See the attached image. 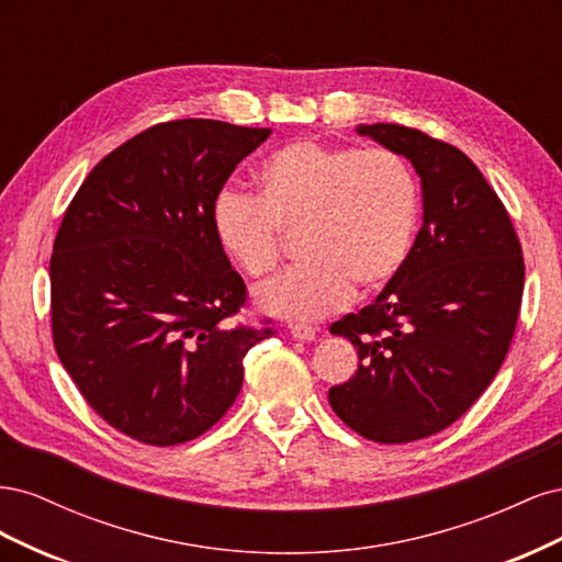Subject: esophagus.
Here are the masks:
<instances>
[{"mask_svg": "<svg viewBox=\"0 0 562 562\" xmlns=\"http://www.w3.org/2000/svg\"><path fill=\"white\" fill-rule=\"evenodd\" d=\"M288 330H291V335L295 339H304V342H310V339L316 337V328L307 326V323H291V326H288Z\"/></svg>", "mask_w": 562, "mask_h": 562, "instance_id": "obj_1", "label": "esophagus"}]
</instances>
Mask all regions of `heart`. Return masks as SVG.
Returning <instances> with one entry per match:
<instances>
[{
  "label": "heart",
  "mask_w": 562,
  "mask_h": 562,
  "mask_svg": "<svg viewBox=\"0 0 562 562\" xmlns=\"http://www.w3.org/2000/svg\"><path fill=\"white\" fill-rule=\"evenodd\" d=\"M252 180L255 199L227 192L215 201L220 248L260 279L281 260V229L302 227L307 258L255 291L260 310L318 318L345 307L353 288L370 295L398 277L415 244L422 196L396 151L297 140L267 155Z\"/></svg>",
  "instance_id": "heart-1"
}]
</instances>
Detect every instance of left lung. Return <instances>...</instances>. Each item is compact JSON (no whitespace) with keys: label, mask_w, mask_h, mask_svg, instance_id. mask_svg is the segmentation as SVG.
<instances>
[{"label":"left lung","mask_w":562,"mask_h":562,"mask_svg":"<svg viewBox=\"0 0 562 562\" xmlns=\"http://www.w3.org/2000/svg\"><path fill=\"white\" fill-rule=\"evenodd\" d=\"M413 164L424 223L398 277L330 326L359 349L356 375L328 391L335 415L375 443L443 431L495 380L512 345L525 262L504 203L475 164L398 124H361Z\"/></svg>","instance_id":"obj_1"}]
</instances>
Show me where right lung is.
<instances>
[{
  "label": "right lung",
  "instance_id": "1",
  "mask_svg": "<svg viewBox=\"0 0 562 562\" xmlns=\"http://www.w3.org/2000/svg\"><path fill=\"white\" fill-rule=\"evenodd\" d=\"M269 128L157 124L98 161L50 255V330L63 368L110 427L147 446L206 434L236 401L244 356L274 328L234 323L246 283L213 206Z\"/></svg>",
  "mask_w": 562,
  "mask_h": 562
}]
</instances>
